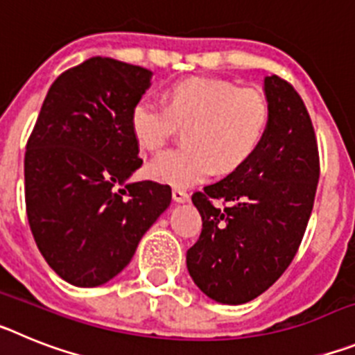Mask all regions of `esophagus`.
<instances>
[{
    "label": "esophagus",
    "mask_w": 355,
    "mask_h": 355,
    "mask_svg": "<svg viewBox=\"0 0 355 355\" xmlns=\"http://www.w3.org/2000/svg\"><path fill=\"white\" fill-rule=\"evenodd\" d=\"M172 199H174L175 202H181V205H183V202H188V200H190V196H188L184 190L174 188V190H172Z\"/></svg>",
    "instance_id": "obj_1"
}]
</instances>
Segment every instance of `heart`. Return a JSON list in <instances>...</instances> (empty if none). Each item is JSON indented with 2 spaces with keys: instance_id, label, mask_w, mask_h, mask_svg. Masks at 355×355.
Here are the masks:
<instances>
[{
  "instance_id": "b5f03b06",
  "label": "heart",
  "mask_w": 355,
  "mask_h": 355,
  "mask_svg": "<svg viewBox=\"0 0 355 355\" xmlns=\"http://www.w3.org/2000/svg\"><path fill=\"white\" fill-rule=\"evenodd\" d=\"M270 112L259 94L240 92L233 83L190 78L168 87L165 105L140 97L131 108V133L140 147L158 150L174 124L188 126L180 149L165 150L146 167L149 180L175 188L205 181L218 168L227 174L245 165L259 149Z\"/></svg>"
}]
</instances>
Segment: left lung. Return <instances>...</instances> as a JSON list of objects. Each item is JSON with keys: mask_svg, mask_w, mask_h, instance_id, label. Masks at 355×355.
<instances>
[{"mask_svg": "<svg viewBox=\"0 0 355 355\" xmlns=\"http://www.w3.org/2000/svg\"><path fill=\"white\" fill-rule=\"evenodd\" d=\"M270 112L256 155L196 192L202 231L187 252L190 277L220 304H245L277 281L302 241L320 178L318 147L306 105L279 76L263 83ZM228 202L220 210L211 202Z\"/></svg>", "mask_w": 355, "mask_h": 355, "instance_id": "left-lung-1", "label": "left lung"}]
</instances>
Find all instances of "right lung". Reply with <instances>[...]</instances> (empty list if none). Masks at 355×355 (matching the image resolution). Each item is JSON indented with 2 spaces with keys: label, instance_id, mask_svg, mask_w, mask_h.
Masks as SVG:
<instances>
[{
  "label": "right lung",
  "instance_id": "right-lung-1",
  "mask_svg": "<svg viewBox=\"0 0 355 355\" xmlns=\"http://www.w3.org/2000/svg\"><path fill=\"white\" fill-rule=\"evenodd\" d=\"M153 72L94 56L62 72L24 155V199L40 254L64 281L96 288L121 274L172 199L140 168L131 108Z\"/></svg>",
  "mask_w": 355,
  "mask_h": 355
}]
</instances>
